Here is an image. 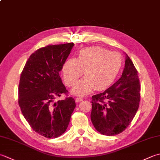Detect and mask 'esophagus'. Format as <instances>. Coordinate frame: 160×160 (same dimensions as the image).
<instances>
[{
  "instance_id": "esophagus-1",
  "label": "esophagus",
  "mask_w": 160,
  "mask_h": 160,
  "mask_svg": "<svg viewBox=\"0 0 160 160\" xmlns=\"http://www.w3.org/2000/svg\"><path fill=\"white\" fill-rule=\"evenodd\" d=\"M75 100H76V102H80L83 101V98H79V97H77V98H75Z\"/></svg>"
}]
</instances>
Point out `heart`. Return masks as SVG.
<instances>
[{
  "instance_id": "b5f03b06",
  "label": "heart",
  "mask_w": 160,
  "mask_h": 160,
  "mask_svg": "<svg viewBox=\"0 0 160 160\" xmlns=\"http://www.w3.org/2000/svg\"><path fill=\"white\" fill-rule=\"evenodd\" d=\"M123 59L119 53L109 52L101 47L82 49L78 58L68 59L63 66L64 79L68 87H73L82 76L85 78L72 90L78 96H84L96 88L103 90L113 83L121 69Z\"/></svg>"
}]
</instances>
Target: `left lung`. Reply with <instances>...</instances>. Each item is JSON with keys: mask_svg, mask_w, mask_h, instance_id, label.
<instances>
[{"mask_svg": "<svg viewBox=\"0 0 160 160\" xmlns=\"http://www.w3.org/2000/svg\"><path fill=\"white\" fill-rule=\"evenodd\" d=\"M140 92L138 72L126 55L124 70L117 82L92 96L91 119L96 130L113 136L126 130L138 110Z\"/></svg>", "mask_w": 160, "mask_h": 160, "instance_id": "8db88e82", "label": "left lung"}]
</instances>
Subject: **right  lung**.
I'll return each instance as SVG.
<instances>
[{"label":"right lung","instance_id":"obj_1","mask_svg":"<svg viewBox=\"0 0 160 160\" xmlns=\"http://www.w3.org/2000/svg\"><path fill=\"white\" fill-rule=\"evenodd\" d=\"M73 46L68 43L38 49L21 72L18 105L32 129L46 138H57L65 132L76 108L59 76ZM62 94L65 99L55 102Z\"/></svg>","mask_w":160,"mask_h":160}]
</instances>
